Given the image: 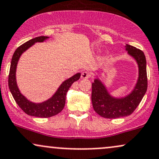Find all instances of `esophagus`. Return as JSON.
I'll list each match as a JSON object with an SVG mask.
<instances>
[{"instance_id": "esophagus-1", "label": "esophagus", "mask_w": 159, "mask_h": 159, "mask_svg": "<svg viewBox=\"0 0 159 159\" xmlns=\"http://www.w3.org/2000/svg\"><path fill=\"white\" fill-rule=\"evenodd\" d=\"M91 76V74L89 71H83L81 74V78L82 79H89Z\"/></svg>"}]
</instances>
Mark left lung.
Instances as JSON below:
<instances>
[{"mask_svg": "<svg viewBox=\"0 0 159 159\" xmlns=\"http://www.w3.org/2000/svg\"><path fill=\"white\" fill-rule=\"evenodd\" d=\"M128 54L135 59L139 66V78L133 90L126 97L114 98L98 78L92 85L91 101L94 110L99 115L106 118H118L130 115L141 102L147 89V61L142 50L126 44Z\"/></svg>", "mask_w": 159, "mask_h": 159, "instance_id": "8db88e82", "label": "left lung"}]
</instances>
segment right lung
<instances>
[{"label": "right lung", "mask_w": 159, "mask_h": 159, "mask_svg": "<svg viewBox=\"0 0 159 159\" xmlns=\"http://www.w3.org/2000/svg\"><path fill=\"white\" fill-rule=\"evenodd\" d=\"M48 38L49 37L48 36L35 37L18 47L13 54L12 61H11L10 69H9L8 84L9 90L13 98L16 100L18 106L27 115L37 117H50L60 112L61 110L64 109L65 98H66V94L68 89L74 82L77 81L80 79V75H81L80 73H77L69 79L65 80L51 98L46 101L39 102V103L30 101L20 93L17 85L16 77L17 65H18L20 57L24 51L33 46L35 43L43 42Z\"/></svg>", "instance_id": "add662e5"}]
</instances>
